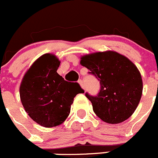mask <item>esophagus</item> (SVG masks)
I'll use <instances>...</instances> for the list:
<instances>
[{
  "label": "esophagus",
  "mask_w": 158,
  "mask_h": 158,
  "mask_svg": "<svg viewBox=\"0 0 158 158\" xmlns=\"http://www.w3.org/2000/svg\"><path fill=\"white\" fill-rule=\"evenodd\" d=\"M78 84L80 85V86L81 87L82 89H84V83H83V81H82L81 79H80V80L78 81Z\"/></svg>",
  "instance_id": "34e87169"
}]
</instances>
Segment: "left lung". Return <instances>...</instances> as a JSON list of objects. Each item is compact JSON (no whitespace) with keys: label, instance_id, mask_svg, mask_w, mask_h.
I'll use <instances>...</instances> for the list:
<instances>
[{"label":"left lung","instance_id":"8db88e82","mask_svg":"<svg viewBox=\"0 0 158 158\" xmlns=\"http://www.w3.org/2000/svg\"><path fill=\"white\" fill-rule=\"evenodd\" d=\"M80 63L100 82L99 95H85L96 116L108 124L129 118L143 93V79L137 66L126 56L110 50L82 56Z\"/></svg>","mask_w":158,"mask_h":158}]
</instances>
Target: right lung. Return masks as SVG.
<instances>
[{
    "label": "right lung",
    "mask_w": 158,
    "mask_h": 158,
    "mask_svg": "<svg viewBox=\"0 0 158 158\" xmlns=\"http://www.w3.org/2000/svg\"><path fill=\"white\" fill-rule=\"evenodd\" d=\"M60 60L44 54L27 69L19 86L21 102L30 118L45 128L63 124L74 97L83 93L77 83L67 82L57 73Z\"/></svg>",
    "instance_id": "obj_1"
}]
</instances>
